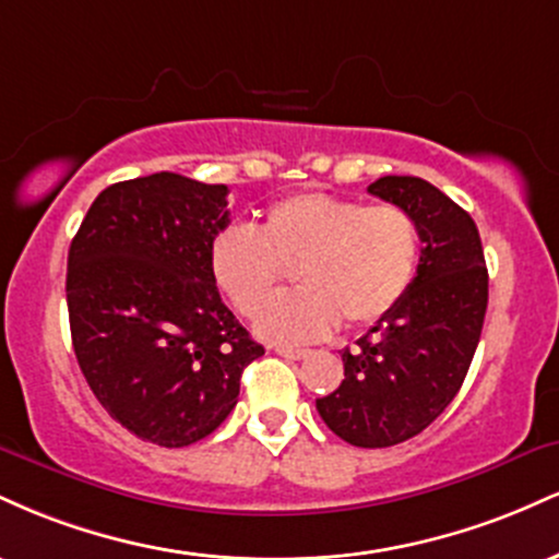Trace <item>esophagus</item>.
Instances as JSON below:
<instances>
[{"label":"esophagus","mask_w":559,"mask_h":559,"mask_svg":"<svg viewBox=\"0 0 559 559\" xmlns=\"http://www.w3.org/2000/svg\"><path fill=\"white\" fill-rule=\"evenodd\" d=\"M275 352L281 357H286V360H305L310 355V349H297V346H275Z\"/></svg>","instance_id":"1"}]
</instances>
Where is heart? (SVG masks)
Here are the masks:
<instances>
[{"label": "heart", "instance_id": "heart-1", "mask_svg": "<svg viewBox=\"0 0 559 559\" xmlns=\"http://www.w3.org/2000/svg\"><path fill=\"white\" fill-rule=\"evenodd\" d=\"M420 226L396 204L320 191L278 199L260 230L228 226L210 241V275L243 318H254L297 266L301 293L269 306L258 333L275 344L316 342L342 320L365 329L389 318L420 267Z\"/></svg>", "mask_w": 559, "mask_h": 559}]
</instances>
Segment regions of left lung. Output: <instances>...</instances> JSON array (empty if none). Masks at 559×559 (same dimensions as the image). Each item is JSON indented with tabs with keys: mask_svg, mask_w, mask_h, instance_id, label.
Returning a JSON list of instances; mask_svg holds the SVG:
<instances>
[{
	"mask_svg": "<svg viewBox=\"0 0 559 559\" xmlns=\"http://www.w3.org/2000/svg\"><path fill=\"white\" fill-rule=\"evenodd\" d=\"M368 191L418 221L420 267L402 305L342 352V386L316 407L338 439L381 449L418 436L457 396L484 329L489 273L473 217L433 183L383 176Z\"/></svg>",
	"mask_w": 559,
	"mask_h": 559,
	"instance_id": "8db88e82",
	"label": "left lung"
}]
</instances>
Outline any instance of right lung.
Wrapping results in <instances>:
<instances>
[{
	"mask_svg": "<svg viewBox=\"0 0 559 559\" xmlns=\"http://www.w3.org/2000/svg\"><path fill=\"white\" fill-rule=\"evenodd\" d=\"M228 186L152 173L107 186L68 252L75 360L112 420L157 447H189L228 418L265 355L223 305L210 241Z\"/></svg>",
	"mask_w": 559,
	"mask_h": 559,
	"instance_id": "right-lung-1",
	"label": "right lung"
}]
</instances>
